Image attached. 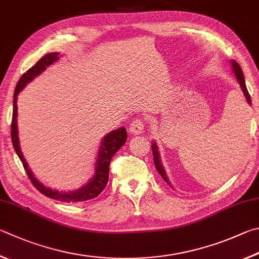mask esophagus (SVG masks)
Listing matches in <instances>:
<instances>
[{"label": "esophagus", "instance_id": "esophagus-1", "mask_svg": "<svg viewBox=\"0 0 259 259\" xmlns=\"http://www.w3.org/2000/svg\"><path fill=\"white\" fill-rule=\"evenodd\" d=\"M144 129V122L143 119L140 117H136L134 121H131L130 126H129V133L131 135H139L143 133Z\"/></svg>", "mask_w": 259, "mask_h": 259}]
</instances>
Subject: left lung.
I'll return each instance as SVG.
<instances>
[{
    "label": "left lung",
    "mask_w": 259,
    "mask_h": 259,
    "mask_svg": "<svg viewBox=\"0 0 259 259\" xmlns=\"http://www.w3.org/2000/svg\"><path fill=\"white\" fill-rule=\"evenodd\" d=\"M231 67H232V71L234 73V76L237 78V81L239 83V86H240L241 91L243 93V96L246 98V101L249 105H251V100H250V96H249V93L247 91V87H246V82H244V78H243V73H242V70L240 68V65H239L236 61H231ZM152 152H153V157H154V164H155V167H156L157 172L159 173V176L163 178V180L165 181L168 186L172 187L170 180H168V178L165 173V170H164L163 167V164L161 162V156H159V152H158V146L156 144V142H152Z\"/></svg>",
    "instance_id": "8db88e82"
}]
</instances>
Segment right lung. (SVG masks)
Segmentation results:
<instances>
[{"label":"right lung","instance_id":"1","mask_svg":"<svg viewBox=\"0 0 259 259\" xmlns=\"http://www.w3.org/2000/svg\"><path fill=\"white\" fill-rule=\"evenodd\" d=\"M59 52H53V53H49L43 56L40 60L37 61V63L34 67L30 68L27 72H25L19 79L17 83L15 95H13V113H12V123H11V138L13 148H15L19 158L21 159L22 165L25 167L28 177H29L30 181L35 188L41 194L52 199H56L60 201H65V203H79V201L89 200L97 197L101 192L104 190V188L109 181V171H110V163L112 157L114 154L119 150L122 146L126 142V130L123 126L121 128L111 131L107 135L103 137L101 146L98 148L96 163H95V173H94L93 178L89 180L86 185L82 186L79 189L73 191H63V190H56L52 189L44 186L43 183L39 182L29 167H28V163L26 159L23 158L22 152L20 149V143H19V136H18V106H17V100L18 95L23 88H25L28 83L34 80L36 77L45 71L46 68L50 65L55 63L59 60Z\"/></svg>","mask_w":259,"mask_h":259}]
</instances>
